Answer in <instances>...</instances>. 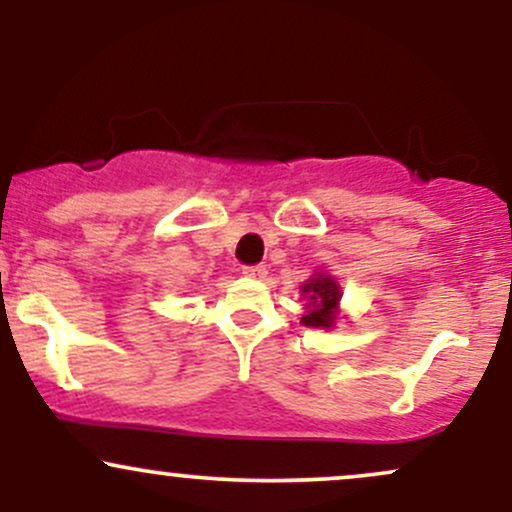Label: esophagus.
Masks as SVG:
<instances>
[{"instance_id":"1","label":"esophagus","mask_w":512,"mask_h":512,"mask_svg":"<svg viewBox=\"0 0 512 512\" xmlns=\"http://www.w3.org/2000/svg\"><path fill=\"white\" fill-rule=\"evenodd\" d=\"M243 274L248 276V279H255V281H264L267 279V267L264 264H255V267H245Z\"/></svg>"}]
</instances>
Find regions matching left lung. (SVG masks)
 Returning a JSON list of instances; mask_svg holds the SVG:
<instances>
[{
  "label": "left lung",
  "mask_w": 512,
  "mask_h": 512,
  "mask_svg": "<svg viewBox=\"0 0 512 512\" xmlns=\"http://www.w3.org/2000/svg\"><path fill=\"white\" fill-rule=\"evenodd\" d=\"M301 296L305 301L301 325L322 327V330H330V327L337 325L339 315H342V308H339L342 286L332 274H327L325 269H317L301 286Z\"/></svg>",
  "instance_id": "obj_1"
}]
</instances>
